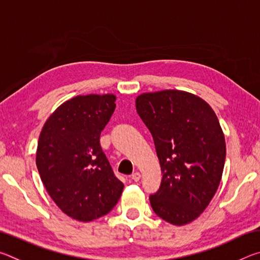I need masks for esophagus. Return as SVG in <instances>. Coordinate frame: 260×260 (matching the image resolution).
Listing matches in <instances>:
<instances>
[{
    "label": "esophagus",
    "mask_w": 260,
    "mask_h": 260,
    "mask_svg": "<svg viewBox=\"0 0 260 260\" xmlns=\"http://www.w3.org/2000/svg\"><path fill=\"white\" fill-rule=\"evenodd\" d=\"M131 179L133 180V181H135V182H138L139 180L141 179V174L139 173V172H135V173H133L131 175Z\"/></svg>",
    "instance_id": "esophagus-1"
}]
</instances>
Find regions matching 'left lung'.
<instances>
[{"instance_id": "8db88e82", "label": "left lung", "mask_w": 260, "mask_h": 260, "mask_svg": "<svg viewBox=\"0 0 260 260\" xmlns=\"http://www.w3.org/2000/svg\"><path fill=\"white\" fill-rule=\"evenodd\" d=\"M135 105L162 173L151 208L165 221L186 225L206 209L222 177L226 143L218 118L204 100L182 90L144 93Z\"/></svg>"}]
</instances>
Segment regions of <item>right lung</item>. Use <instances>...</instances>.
<instances>
[{"mask_svg": "<svg viewBox=\"0 0 260 260\" xmlns=\"http://www.w3.org/2000/svg\"><path fill=\"white\" fill-rule=\"evenodd\" d=\"M114 101L112 94L76 96L55 110L39 138L42 182L57 206L79 221L108 214L124 189L100 144Z\"/></svg>", "mask_w": 260, "mask_h": 260, "instance_id": "add662e5", "label": "right lung"}]
</instances>
